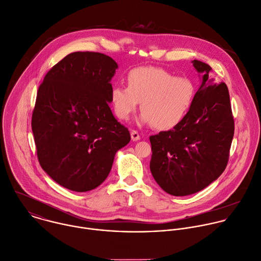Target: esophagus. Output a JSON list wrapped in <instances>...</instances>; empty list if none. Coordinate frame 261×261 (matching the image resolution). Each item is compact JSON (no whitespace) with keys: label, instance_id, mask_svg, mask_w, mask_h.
Wrapping results in <instances>:
<instances>
[{"label":"esophagus","instance_id":"1","mask_svg":"<svg viewBox=\"0 0 261 261\" xmlns=\"http://www.w3.org/2000/svg\"><path fill=\"white\" fill-rule=\"evenodd\" d=\"M130 138H132V141L137 142V141H139V140H140V135H139V133H138V132H136V130H132V133H130Z\"/></svg>","mask_w":261,"mask_h":261}]
</instances>
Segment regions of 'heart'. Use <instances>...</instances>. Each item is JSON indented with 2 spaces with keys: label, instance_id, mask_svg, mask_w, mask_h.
Instances as JSON below:
<instances>
[{
  "label": "heart",
  "instance_id": "obj_1",
  "mask_svg": "<svg viewBox=\"0 0 261 261\" xmlns=\"http://www.w3.org/2000/svg\"><path fill=\"white\" fill-rule=\"evenodd\" d=\"M195 85L187 77H175L156 67H140L126 77V87L114 86L110 102L115 116L127 120L141 102L139 121L160 130L177 126L189 112Z\"/></svg>",
  "mask_w": 261,
  "mask_h": 261
}]
</instances>
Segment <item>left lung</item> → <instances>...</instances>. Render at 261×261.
<instances>
[{
	"instance_id": "8db88e82",
	"label": "left lung",
	"mask_w": 261,
	"mask_h": 261,
	"mask_svg": "<svg viewBox=\"0 0 261 261\" xmlns=\"http://www.w3.org/2000/svg\"><path fill=\"white\" fill-rule=\"evenodd\" d=\"M201 84L185 118L173 129L151 136L150 171L167 193L198 192L224 172L234 133L228 88L209 77L212 68L191 62Z\"/></svg>"
}]
</instances>
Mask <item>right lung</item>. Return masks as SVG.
Masks as SVG:
<instances>
[{
  "label": "right lung",
  "mask_w": 261,
  "mask_h": 261,
  "mask_svg": "<svg viewBox=\"0 0 261 261\" xmlns=\"http://www.w3.org/2000/svg\"><path fill=\"white\" fill-rule=\"evenodd\" d=\"M117 69L106 55L73 52L39 86L32 116L38 160L52 180L72 191L99 186L116 152L130 141L109 107Z\"/></svg>",
  "instance_id": "add662e5"
}]
</instances>
